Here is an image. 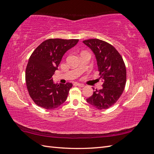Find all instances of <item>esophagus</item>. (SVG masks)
I'll list each match as a JSON object with an SVG mask.
<instances>
[{
    "instance_id": "1",
    "label": "esophagus",
    "mask_w": 154,
    "mask_h": 154,
    "mask_svg": "<svg viewBox=\"0 0 154 154\" xmlns=\"http://www.w3.org/2000/svg\"><path fill=\"white\" fill-rule=\"evenodd\" d=\"M76 85L78 87H84V85L83 84H82V83H76Z\"/></svg>"
}]
</instances>
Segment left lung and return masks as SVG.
Segmentation results:
<instances>
[{"instance_id": "1", "label": "left lung", "mask_w": 154, "mask_h": 154, "mask_svg": "<svg viewBox=\"0 0 154 154\" xmlns=\"http://www.w3.org/2000/svg\"><path fill=\"white\" fill-rule=\"evenodd\" d=\"M94 53L100 78L103 80L100 90H96L87 99L88 103L99 110L114 105L124 91L127 70L123 58L113 45L97 38L83 41Z\"/></svg>"}]
</instances>
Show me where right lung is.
Instances as JSON below:
<instances>
[{"label": "right lung", "mask_w": 154, "mask_h": 154, "mask_svg": "<svg viewBox=\"0 0 154 154\" xmlns=\"http://www.w3.org/2000/svg\"><path fill=\"white\" fill-rule=\"evenodd\" d=\"M78 40L50 38L40 44L31 54L26 67V82L29 94L36 105L51 110L67 100L72 84H54L52 76L63 54Z\"/></svg>", "instance_id": "right-lung-1"}]
</instances>
